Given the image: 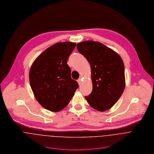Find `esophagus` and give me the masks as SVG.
Segmentation results:
<instances>
[{
	"mask_svg": "<svg viewBox=\"0 0 154 154\" xmlns=\"http://www.w3.org/2000/svg\"><path fill=\"white\" fill-rule=\"evenodd\" d=\"M78 84L79 85H81V84H82V80H81V79H78Z\"/></svg>",
	"mask_w": 154,
	"mask_h": 154,
	"instance_id": "1",
	"label": "esophagus"
}]
</instances>
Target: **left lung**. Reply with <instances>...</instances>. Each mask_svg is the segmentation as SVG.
I'll use <instances>...</instances> for the list:
<instances>
[{"label": "left lung", "mask_w": 154, "mask_h": 154, "mask_svg": "<svg viewBox=\"0 0 154 154\" xmlns=\"http://www.w3.org/2000/svg\"><path fill=\"white\" fill-rule=\"evenodd\" d=\"M77 48L87 59L91 69L92 91L85 99L95 110H109L119 100L125 88L122 59L113 50L97 42L78 43Z\"/></svg>", "instance_id": "8db88e82"}]
</instances>
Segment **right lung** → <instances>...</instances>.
Instances as JSON below:
<instances>
[{
    "label": "right lung",
    "instance_id": "1",
    "mask_svg": "<svg viewBox=\"0 0 154 154\" xmlns=\"http://www.w3.org/2000/svg\"><path fill=\"white\" fill-rule=\"evenodd\" d=\"M76 43L61 42L49 47L34 60L29 79L34 95L44 109L53 112L63 110L78 88L71 78L67 64Z\"/></svg>",
    "mask_w": 154,
    "mask_h": 154
}]
</instances>
